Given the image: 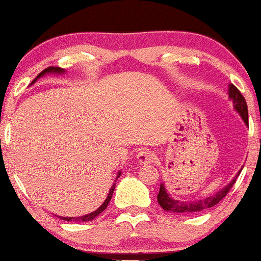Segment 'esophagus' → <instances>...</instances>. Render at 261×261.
Returning <instances> with one entry per match:
<instances>
[{"instance_id": "1", "label": "esophagus", "mask_w": 261, "mask_h": 261, "mask_svg": "<svg viewBox=\"0 0 261 261\" xmlns=\"http://www.w3.org/2000/svg\"><path fill=\"white\" fill-rule=\"evenodd\" d=\"M137 158L140 164H148L155 160V153L150 148H145V150L139 152Z\"/></svg>"}]
</instances>
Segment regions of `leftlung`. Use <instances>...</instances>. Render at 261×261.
Wrapping results in <instances>:
<instances>
[{"instance_id":"left-lung-1","label":"left lung","mask_w":261,"mask_h":261,"mask_svg":"<svg viewBox=\"0 0 261 261\" xmlns=\"http://www.w3.org/2000/svg\"><path fill=\"white\" fill-rule=\"evenodd\" d=\"M229 98L234 101V108L239 111L240 115H241L242 120L245 121V123L248 126V109H247L246 99L234 84H230L229 85ZM240 172L241 171H239V174L235 176L234 180L230 182L229 185H226L222 191L217 192L216 194L211 195V197L198 199V200L186 201V200H176V199H172L170 195L168 194L167 191H165L164 185L162 184L160 188V193H158L157 195L158 204H160L162 206V208L165 210V211L175 212V213H197V212L204 211V210H207L210 207H212V206L217 205L218 202L221 201L226 194H228L232 186L235 185L236 178H238Z\"/></svg>"}]
</instances>
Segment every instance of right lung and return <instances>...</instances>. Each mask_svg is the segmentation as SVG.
I'll use <instances>...</instances> for the list:
<instances>
[{"label": "right lung", "instance_id": "right-lung-1", "mask_svg": "<svg viewBox=\"0 0 261 261\" xmlns=\"http://www.w3.org/2000/svg\"><path fill=\"white\" fill-rule=\"evenodd\" d=\"M63 73L64 70L62 69V68H59V67H48V68H45L43 70V72H40L38 75H37V77L35 80L32 81V83H35V81L38 79V77H40L42 75H44V74L45 73ZM120 175H121V171H118V174H117V178L120 177ZM116 178V180H117ZM114 189H115V184L113 185V187H111V189H110V192H109V195H108L107 197V199H106V201L103 202V204H101V206L98 210H96V211L94 212H92V213H89V215H85V216H83V217H76V218H73V217H59V218H61V219H63V221H68V222H70V221H75V222H86V221H92L93 218H96L98 215H100L101 212L104 211V210H106L107 207H108V204H109L110 202V200H111V197H113V193H114Z\"/></svg>", "mask_w": 261, "mask_h": 261}]
</instances>
